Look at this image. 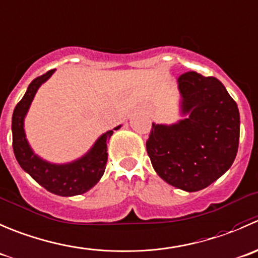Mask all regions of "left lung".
Instances as JSON below:
<instances>
[{
    "label": "left lung",
    "instance_id": "obj_1",
    "mask_svg": "<svg viewBox=\"0 0 258 258\" xmlns=\"http://www.w3.org/2000/svg\"><path fill=\"white\" fill-rule=\"evenodd\" d=\"M184 119L152 125L147 152L168 184L197 192L231 168L239 142V111L223 84L188 71L178 78Z\"/></svg>",
    "mask_w": 258,
    "mask_h": 258
}]
</instances>
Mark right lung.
<instances>
[{
	"label": "right lung",
	"mask_w": 258,
	"mask_h": 258,
	"mask_svg": "<svg viewBox=\"0 0 258 258\" xmlns=\"http://www.w3.org/2000/svg\"><path fill=\"white\" fill-rule=\"evenodd\" d=\"M55 70L39 76L27 88L12 115V147L15 157L22 169L29 173L46 190L61 197L83 195L94 187L103 177L108 162V143L114 130L104 133L84 157L66 164H53L41 159L34 153L26 139L24 120L40 86L50 78Z\"/></svg>",
	"instance_id": "1"
}]
</instances>
